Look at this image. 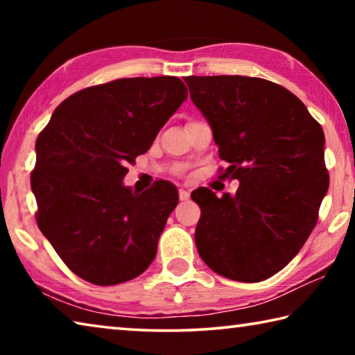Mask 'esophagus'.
Returning <instances> with one entry per match:
<instances>
[{"mask_svg":"<svg viewBox=\"0 0 355 355\" xmlns=\"http://www.w3.org/2000/svg\"><path fill=\"white\" fill-rule=\"evenodd\" d=\"M178 196H180V200H188L191 194H189L188 189H183V188H182V189L178 191Z\"/></svg>","mask_w":355,"mask_h":355,"instance_id":"1","label":"esophagus"}]
</instances>
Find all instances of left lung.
<instances>
[{"label": "left lung", "mask_w": 355, "mask_h": 355, "mask_svg": "<svg viewBox=\"0 0 355 355\" xmlns=\"http://www.w3.org/2000/svg\"><path fill=\"white\" fill-rule=\"evenodd\" d=\"M191 100L208 120L235 196L196 189L199 255L214 272L261 282L307 241L329 189L324 133L288 89L261 78L186 76Z\"/></svg>", "instance_id": "obj_1"}]
</instances>
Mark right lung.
Returning <instances> with one entry per match:
<instances>
[{
  "mask_svg": "<svg viewBox=\"0 0 355 355\" xmlns=\"http://www.w3.org/2000/svg\"><path fill=\"white\" fill-rule=\"evenodd\" d=\"M186 98L177 76L122 78L70 95L40 131L37 225L78 277L119 285L153 261L177 188L159 180L136 194L122 180Z\"/></svg>",
  "mask_w": 355,
  "mask_h": 355,
  "instance_id": "add662e5",
  "label": "right lung"
}]
</instances>
